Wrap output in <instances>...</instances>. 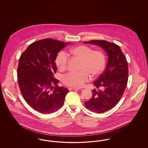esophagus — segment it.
I'll use <instances>...</instances> for the list:
<instances>
[{
  "instance_id": "1",
  "label": "esophagus",
  "mask_w": 148,
  "mask_h": 148,
  "mask_svg": "<svg viewBox=\"0 0 148 148\" xmlns=\"http://www.w3.org/2000/svg\"><path fill=\"white\" fill-rule=\"evenodd\" d=\"M69 90H80V89L79 88H68Z\"/></svg>"
}]
</instances>
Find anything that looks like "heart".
I'll return each mask as SVG.
<instances>
[{
  "mask_svg": "<svg viewBox=\"0 0 148 148\" xmlns=\"http://www.w3.org/2000/svg\"><path fill=\"white\" fill-rule=\"evenodd\" d=\"M68 54L81 59L79 69L77 73L70 72L65 74L62 82L65 85L74 87H82L90 78L97 77L104 71L106 58L104 53L99 50H92L85 45H78L68 50ZM69 62L67 54L64 51L58 53L56 58V64L60 71H65Z\"/></svg>",
  "mask_w": 148,
  "mask_h": 148,
  "instance_id": "1",
  "label": "heart"
}]
</instances>
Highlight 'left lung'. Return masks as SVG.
Here are the masks:
<instances>
[{"label":"left lung","mask_w":148,"mask_h":148,"mask_svg":"<svg viewBox=\"0 0 148 148\" xmlns=\"http://www.w3.org/2000/svg\"><path fill=\"white\" fill-rule=\"evenodd\" d=\"M84 42L103 48L109 56L106 70L93 83L99 89L92 90V98L84 103L90 111L104 113L118 103L125 90L129 73L127 59L119 46L115 43L97 40Z\"/></svg>","instance_id":"left-lung-1"}]
</instances>
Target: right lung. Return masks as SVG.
Here are the masks:
<instances>
[{"mask_svg": "<svg viewBox=\"0 0 148 148\" xmlns=\"http://www.w3.org/2000/svg\"><path fill=\"white\" fill-rule=\"evenodd\" d=\"M67 44L44 39L30 44L20 56L17 77L21 94L29 106L40 113L50 114L60 109L69 92L59 86V80L54 77L56 56Z\"/></svg>", "mask_w": 148, "mask_h": 148, "instance_id": "1", "label": "right lung"}]
</instances>
